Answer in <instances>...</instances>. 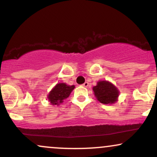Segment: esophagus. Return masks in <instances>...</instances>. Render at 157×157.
Here are the masks:
<instances>
[{
	"mask_svg": "<svg viewBox=\"0 0 157 157\" xmlns=\"http://www.w3.org/2000/svg\"><path fill=\"white\" fill-rule=\"evenodd\" d=\"M82 86H84V87H88V86H89V82H85L84 83L82 84Z\"/></svg>",
	"mask_w": 157,
	"mask_h": 157,
	"instance_id": "1",
	"label": "esophagus"
}]
</instances>
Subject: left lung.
<instances>
[{
  "label": "left lung",
  "instance_id": "8db88e82",
  "mask_svg": "<svg viewBox=\"0 0 157 157\" xmlns=\"http://www.w3.org/2000/svg\"><path fill=\"white\" fill-rule=\"evenodd\" d=\"M93 91L98 101L103 104H113L117 101L119 90L115 86L106 80L99 81L94 86Z\"/></svg>",
  "mask_w": 157,
  "mask_h": 157
}]
</instances>
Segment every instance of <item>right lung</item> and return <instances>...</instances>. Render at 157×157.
<instances>
[{
    "mask_svg": "<svg viewBox=\"0 0 157 157\" xmlns=\"http://www.w3.org/2000/svg\"><path fill=\"white\" fill-rule=\"evenodd\" d=\"M75 86H68L64 82L57 83L48 94V101L52 105H60L70 95Z\"/></svg>",
    "mask_w": 157,
    "mask_h": 157,
    "instance_id": "obj_1",
    "label": "right lung"
}]
</instances>
